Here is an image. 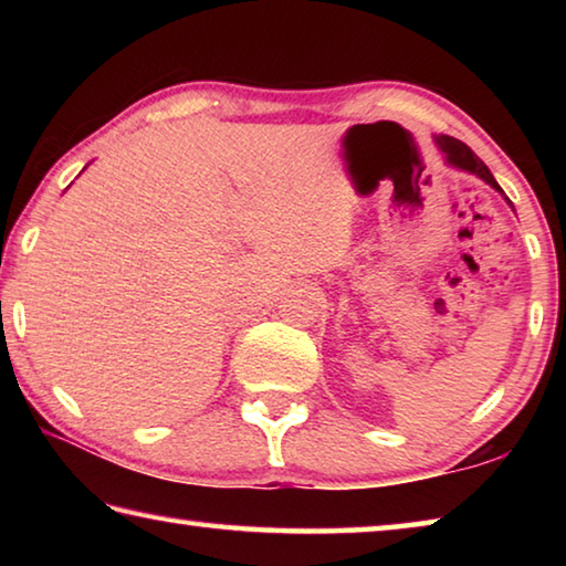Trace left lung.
I'll return each instance as SVG.
<instances>
[{
    "label": "left lung",
    "mask_w": 566,
    "mask_h": 566,
    "mask_svg": "<svg viewBox=\"0 0 566 566\" xmlns=\"http://www.w3.org/2000/svg\"><path fill=\"white\" fill-rule=\"evenodd\" d=\"M437 147L444 151L447 157V165H452L457 169H464L469 171V175H476L479 179H484L486 185H492L496 191H502V187L496 185V179L492 177V171L486 169V165L482 159H479L472 149H469L464 142H459L454 137H447V134H442V137H434Z\"/></svg>",
    "instance_id": "left-lung-1"
}]
</instances>
